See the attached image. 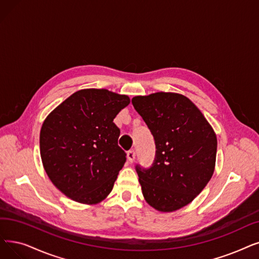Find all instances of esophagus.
I'll use <instances>...</instances> for the list:
<instances>
[{"label":"esophagus","mask_w":259,"mask_h":259,"mask_svg":"<svg viewBox=\"0 0 259 259\" xmlns=\"http://www.w3.org/2000/svg\"><path fill=\"white\" fill-rule=\"evenodd\" d=\"M127 159L130 163L134 162V160H136V152H134V150H129L127 152Z\"/></svg>","instance_id":"obj_1"}]
</instances>
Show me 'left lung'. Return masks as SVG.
<instances>
[{
	"label": "left lung",
	"mask_w": 259,
	"mask_h": 259,
	"mask_svg": "<svg viewBox=\"0 0 259 259\" xmlns=\"http://www.w3.org/2000/svg\"><path fill=\"white\" fill-rule=\"evenodd\" d=\"M132 104L156 145L152 167L147 170L137 167L144 199L155 210L176 211L193 202L212 177L216 133L198 107L182 94L134 96Z\"/></svg>",
	"instance_id": "obj_1"
}]
</instances>
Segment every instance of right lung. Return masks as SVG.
<instances>
[{
  "instance_id": "add662e5",
  "label": "right lung",
  "mask_w": 259,
  "mask_h": 259,
  "mask_svg": "<svg viewBox=\"0 0 259 259\" xmlns=\"http://www.w3.org/2000/svg\"><path fill=\"white\" fill-rule=\"evenodd\" d=\"M130 104L107 89L73 93L44 119L40 155L52 183L67 198L94 205L105 200L126 162L113 122Z\"/></svg>"
}]
</instances>
